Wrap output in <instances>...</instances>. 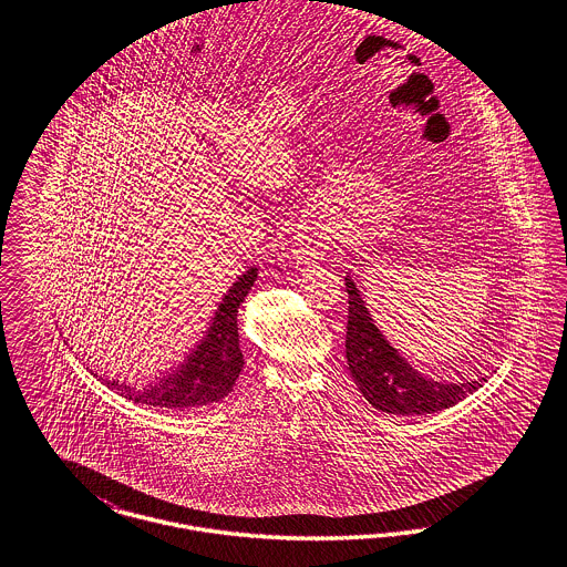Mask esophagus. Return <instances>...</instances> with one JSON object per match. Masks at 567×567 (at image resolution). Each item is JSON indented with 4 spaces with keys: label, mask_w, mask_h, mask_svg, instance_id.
I'll return each instance as SVG.
<instances>
[{
    "label": "esophagus",
    "mask_w": 567,
    "mask_h": 567,
    "mask_svg": "<svg viewBox=\"0 0 567 567\" xmlns=\"http://www.w3.org/2000/svg\"><path fill=\"white\" fill-rule=\"evenodd\" d=\"M326 246L321 244L318 235L311 233H298L295 237V254L298 260H316L323 256Z\"/></svg>",
    "instance_id": "obj_1"
}]
</instances>
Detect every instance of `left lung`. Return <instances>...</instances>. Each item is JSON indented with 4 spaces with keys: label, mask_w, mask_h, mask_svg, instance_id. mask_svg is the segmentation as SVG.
Returning <instances> with one entry per match:
<instances>
[{
    "label": "left lung",
    "mask_w": 567,
    "mask_h": 567,
    "mask_svg": "<svg viewBox=\"0 0 567 567\" xmlns=\"http://www.w3.org/2000/svg\"><path fill=\"white\" fill-rule=\"evenodd\" d=\"M346 288L349 295L347 364L358 390L374 409L394 415L436 413L457 404L483 385L485 379L441 383L421 377L372 323L369 309L364 307V300L358 295V288L349 275L346 277Z\"/></svg>",
    "instance_id": "left-lung-1"
}]
</instances>
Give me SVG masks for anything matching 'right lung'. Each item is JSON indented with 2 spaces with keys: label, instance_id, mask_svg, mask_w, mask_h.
I'll return each instance as SVG.
<instances>
[{
  "label": "right lung",
  "instance_id": "right-lung-1",
  "mask_svg": "<svg viewBox=\"0 0 567 567\" xmlns=\"http://www.w3.org/2000/svg\"><path fill=\"white\" fill-rule=\"evenodd\" d=\"M256 271L258 269L251 267L235 281L228 295L224 296L207 337L179 369L142 392L118 385L116 381H107V388H114L124 398L140 404L169 411L200 409L212 402H220L221 398L230 394L239 372L244 370L237 313L258 277Z\"/></svg>",
  "mask_w": 567,
  "mask_h": 567
}]
</instances>
